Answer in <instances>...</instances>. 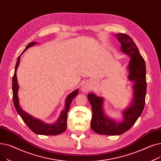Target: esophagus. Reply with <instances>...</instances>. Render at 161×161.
Here are the masks:
<instances>
[{
	"mask_svg": "<svg viewBox=\"0 0 161 161\" xmlns=\"http://www.w3.org/2000/svg\"><path fill=\"white\" fill-rule=\"evenodd\" d=\"M90 89V87L87 83H84L81 86V91L84 92H87Z\"/></svg>",
	"mask_w": 161,
	"mask_h": 161,
	"instance_id": "obj_1",
	"label": "esophagus"
}]
</instances>
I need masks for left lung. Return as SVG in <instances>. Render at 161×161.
<instances>
[{"mask_svg": "<svg viewBox=\"0 0 161 161\" xmlns=\"http://www.w3.org/2000/svg\"><path fill=\"white\" fill-rule=\"evenodd\" d=\"M121 44V50L130 56L129 64V79L134 81L132 103L123 112V121L118 123L104 115L103 98L92 93L87 95L92 106L91 127L99 134L120 135L129 130L141 115L146 103V70L144 59L140 54L136 44L128 35L118 33L115 35Z\"/></svg>", "mask_w": 161, "mask_h": 161, "instance_id": "1", "label": "left lung"}]
</instances>
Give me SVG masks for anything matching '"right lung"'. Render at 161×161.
Segmentation results:
<instances>
[{
	"label": "right lung",
	"mask_w": 161,
	"mask_h": 161,
	"mask_svg": "<svg viewBox=\"0 0 161 161\" xmlns=\"http://www.w3.org/2000/svg\"><path fill=\"white\" fill-rule=\"evenodd\" d=\"M36 44V42H32L29 43L27 46L25 47V50L22 52V53L18 57V61H17L15 67V72L12 78V91H13V102L16 109L23 121L25 123L28 127L35 134H42V135H58L63 133L65 131L66 129V124H67V114L69 112L70 104L72 100L78 94V90H75L72 92L67 97L65 103V109L63 110L61 113L60 117H59L57 121L54 124H46L41 122L40 121L34 119L33 117L30 116L29 114L24 112L22 109L20 108L19 106V100L18 97V90L19 88L18 81H17V76H16V71L17 69L19 66L20 61V56L23 53L25 50H27L29 47H31Z\"/></svg>",
	"instance_id": "right-lung-1"
}]
</instances>
